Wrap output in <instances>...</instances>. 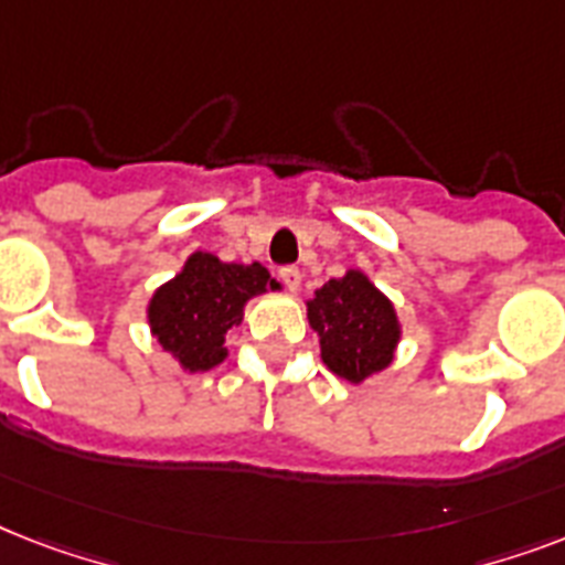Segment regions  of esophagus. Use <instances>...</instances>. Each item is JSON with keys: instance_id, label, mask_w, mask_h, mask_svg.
<instances>
[{"instance_id": "1", "label": "esophagus", "mask_w": 565, "mask_h": 565, "mask_svg": "<svg viewBox=\"0 0 565 565\" xmlns=\"http://www.w3.org/2000/svg\"><path fill=\"white\" fill-rule=\"evenodd\" d=\"M278 278H281V281L287 284V290H290V292L299 290L301 273H299V269H296V266H281V269H278Z\"/></svg>"}]
</instances>
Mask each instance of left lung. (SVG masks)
I'll use <instances>...</instances> for the list:
<instances>
[{
	"mask_svg": "<svg viewBox=\"0 0 565 565\" xmlns=\"http://www.w3.org/2000/svg\"><path fill=\"white\" fill-rule=\"evenodd\" d=\"M308 322L319 334L322 363L352 384L386 370L402 340L393 301L361 269L322 284L308 301Z\"/></svg>",
	"mask_w": 565,
	"mask_h": 565,
	"instance_id": "1",
	"label": "left lung"
}]
</instances>
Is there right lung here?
<instances>
[{
    "label": "right lung",
    "instance_id": "add662e5",
    "mask_svg": "<svg viewBox=\"0 0 565 565\" xmlns=\"http://www.w3.org/2000/svg\"><path fill=\"white\" fill-rule=\"evenodd\" d=\"M281 284L260 264H222L211 252H193L172 281L149 301V328L188 372H207L228 358L225 334L243 322V308Z\"/></svg>",
    "mask_w": 565,
    "mask_h": 565
}]
</instances>
